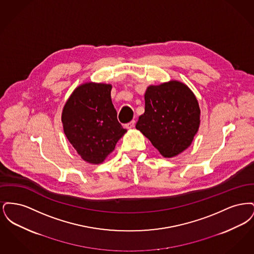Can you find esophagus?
<instances>
[{"mask_svg": "<svg viewBox=\"0 0 254 254\" xmlns=\"http://www.w3.org/2000/svg\"><path fill=\"white\" fill-rule=\"evenodd\" d=\"M134 126H135V121L134 120L127 123V124H126V127L127 128H132V127H134Z\"/></svg>", "mask_w": 254, "mask_h": 254, "instance_id": "esophagus-1", "label": "esophagus"}]
</instances>
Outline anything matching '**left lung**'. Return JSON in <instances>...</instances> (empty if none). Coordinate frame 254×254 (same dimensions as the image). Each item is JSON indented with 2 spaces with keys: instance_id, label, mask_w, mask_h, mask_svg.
<instances>
[{
  "instance_id": "left-lung-1",
  "label": "left lung",
  "mask_w": 254,
  "mask_h": 254,
  "mask_svg": "<svg viewBox=\"0 0 254 254\" xmlns=\"http://www.w3.org/2000/svg\"><path fill=\"white\" fill-rule=\"evenodd\" d=\"M200 125V109L191 90L177 81L150 85L145 93V113L136 128L164 157L189 147Z\"/></svg>"
}]
</instances>
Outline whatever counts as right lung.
Returning a JSON list of instances; mask_svg holds the SVG:
<instances>
[{
	"instance_id": "obj_1",
	"label": "right lung",
	"mask_w": 254,
	"mask_h": 254,
	"mask_svg": "<svg viewBox=\"0 0 254 254\" xmlns=\"http://www.w3.org/2000/svg\"><path fill=\"white\" fill-rule=\"evenodd\" d=\"M112 86L86 83L73 91L62 114L64 131L85 161L102 163L127 132L111 102Z\"/></svg>"
}]
</instances>
